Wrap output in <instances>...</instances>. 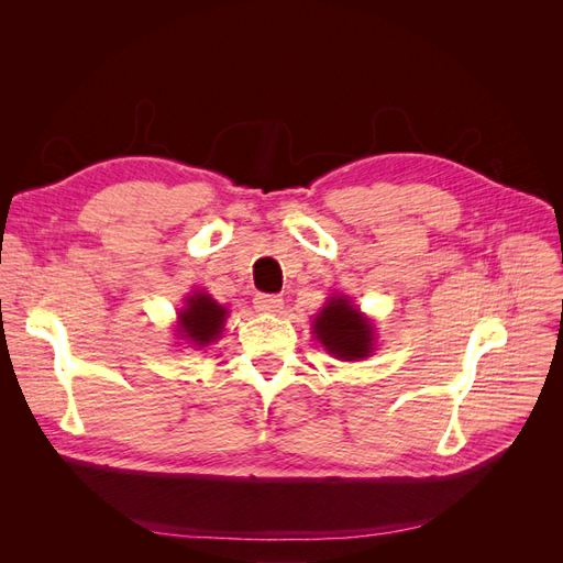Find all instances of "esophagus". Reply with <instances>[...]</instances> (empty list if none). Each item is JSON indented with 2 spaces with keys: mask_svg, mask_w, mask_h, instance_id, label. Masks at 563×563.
<instances>
[{
  "mask_svg": "<svg viewBox=\"0 0 563 563\" xmlns=\"http://www.w3.org/2000/svg\"><path fill=\"white\" fill-rule=\"evenodd\" d=\"M253 308L258 312H267V314H277L284 308V298L275 296V294H258L253 298Z\"/></svg>",
  "mask_w": 563,
  "mask_h": 563,
  "instance_id": "34e87169",
  "label": "esophagus"
}]
</instances>
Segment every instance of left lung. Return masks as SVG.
<instances>
[{
    "label": "left lung",
    "mask_w": 563,
    "mask_h": 563,
    "mask_svg": "<svg viewBox=\"0 0 563 563\" xmlns=\"http://www.w3.org/2000/svg\"><path fill=\"white\" fill-rule=\"evenodd\" d=\"M312 333L335 360L354 362L373 352V323L347 296H331L323 310L314 317Z\"/></svg>",
    "instance_id": "8db88e82"
}]
</instances>
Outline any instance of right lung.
Masks as SVG:
<instances>
[{
	"label": "right lung",
	"mask_w": 563,
	"mask_h": 563,
	"mask_svg": "<svg viewBox=\"0 0 563 563\" xmlns=\"http://www.w3.org/2000/svg\"><path fill=\"white\" fill-rule=\"evenodd\" d=\"M228 319V310L209 294L195 291L185 298V308L178 312V335L195 347H207L220 338Z\"/></svg>",
	"instance_id": "obj_1"
}]
</instances>
